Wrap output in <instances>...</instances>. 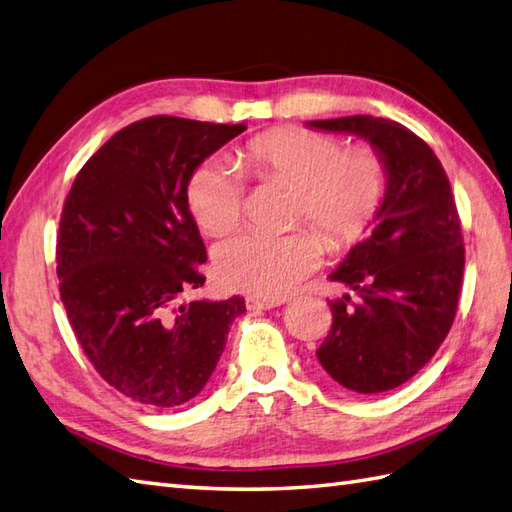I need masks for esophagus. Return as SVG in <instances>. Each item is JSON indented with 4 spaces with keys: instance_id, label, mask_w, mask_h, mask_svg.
I'll return each mask as SVG.
<instances>
[{
    "instance_id": "1",
    "label": "esophagus",
    "mask_w": 512,
    "mask_h": 512,
    "mask_svg": "<svg viewBox=\"0 0 512 512\" xmlns=\"http://www.w3.org/2000/svg\"><path fill=\"white\" fill-rule=\"evenodd\" d=\"M283 303H285V299H259V296H248L246 299V307L253 312L272 310V307H279Z\"/></svg>"
}]
</instances>
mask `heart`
Segmentation results:
<instances>
[{"label":"heart","mask_w":512,"mask_h":512,"mask_svg":"<svg viewBox=\"0 0 512 512\" xmlns=\"http://www.w3.org/2000/svg\"><path fill=\"white\" fill-rule=\"evenodd\" d=\"M242 168L261 181L294 185L292 220H310L329 248H347L371 229L388 192V172L377 152L344 150L342 141L310 128H275L248 139ZM240 174L220 161L196 168L187 205L211 235L229 233L242 216ZM323 244L310 229L283 235L246 231L222 242L216 270L224 285L261 299H279L318 266Z\"/></svg>","instance_id":"obj_1"}]
</instances>
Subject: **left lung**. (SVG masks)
<instances>
[{
    "mask_svg": "<svg viewBox=\"0 0 512 512\" xmlns=\"http://www.w3.org/2000/svg\"><path fill=\"white\" fill-rule=\"evenodd\" d=\"M307 126L366 139L388 172L373 233L329 275L360 299L329 301L334 320L316 351L340 386L377 395L417 375L454 323L465 270L458 209L441 161L406 126L373 115Z\"/></svg>",
    "mask_w": 512,
    "mask_h": 512,
    "instance_id": "8db88e82",
    "label": "left lung"
}]
</instances>
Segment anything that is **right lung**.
<instances>
[{
  "mask_svg": "<svg viewBox=\"0 0 512 512\" xmlns=\"http://www.w3.org/2000/svg\"><path fill=\"white\" fill-rule=\"evenodd\" d=\"M244 124L157 115L122 128L82 165L56 237L61 301L106 384L150 408L205 388L242 296L181 303L205 283V244L187 205L198 165Z\"/></svg>",
  "mask_w": 512,
  "mask_h": 512,
  "instance_id": "add662e5",
  "label": "right lung"
}]
</instances>
